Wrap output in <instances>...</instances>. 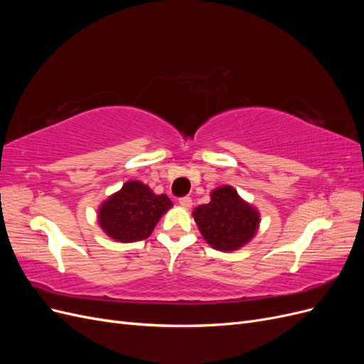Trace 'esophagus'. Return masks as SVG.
Wrapping results in <instances>:
<instances>
[{"label":"esophagus","mask_w":364,"mask_h":364,"mask_svg":"<svg viewBox=\"0 0 364 364\" xmlns=\"http://www.w3.org/2000/svg\"><path fill=\"white\" fill-rule=\"evenodd\" d=\"M179 203H181V206H183V208H186V209H190L191 206H193V200H191V197H182V199H179Z\"/></svg>","instance_id":"esophagus-1"}]
</instances>
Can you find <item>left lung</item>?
<instances>
[{
	"label": "left lung",
	"instance_id": "obj_1",
	"mask_svg": "<svg viewBox=\"0 0 364 364\" xmlns=\"http://www.w3.org/2000/svg\"><path fill=\"white\" fill-rule=\"evenodd\" d=\"M209 197V203L193 209L194 222L206 243L220 252H234L250 243L261 223L258 208L230 185H220Z\"/></svg>",
	"mask_w": 364,
	"mask_h": 364
}]
</instances>
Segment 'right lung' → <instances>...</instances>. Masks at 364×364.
I'll list each match as a JSON object with an SVG mask.
<instances>
[{
    "mask_svg": "<svg viewBox=\"0 0 364 364\" xmlns=\"http://www.w3.org/2000/svg\"><path fill=\"white\" fill-rule=\"evenodd\" d=\"M171 206L165 194H155L141 181H127L98 206V226L119 243H134L149 238Z\"/></svg>",
    "mask_w": 364,
    "mask_h": 364,
    "instance_id": "right-lung-1",
    "label": "right lung"
}]
</instances>
